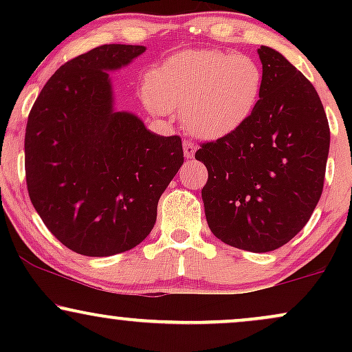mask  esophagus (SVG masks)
I'll return each mask as SVG.
<instances>
[{
	"label": "esophagus",
	"instance_id": "1",
	"mask_svg": "<svg viewBox=\"0 0 352 352\" xmlns=\"http://www.w3.org/2000/svg\"><path fill=\"white\" fill-rule=\"evenodd\" d=\"M195 144L193 142H188V140H184V153L187 159H193V155H195Z\"/></svg>",
	"mask_w": 352,
	"mask_h": 352
}]
</instances>
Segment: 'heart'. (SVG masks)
<instances>
[{
	"label": "heart",
	"instance_id": "1",
	"mask_svg": "<svg viewBox=\"0 0 352 352\" xmlns=\"http://www.w3.org/2000/svg\"><path fill=\"white\" fill-rule=\"evenodd\" d=\"M263 94V71L253 58L220 50L170 56L145 78V98L155 114L180 112L201 139H223L243 129Z\"/></svg>",
	"mask_w": 352,
	"mask_h": 352
}]
</instances>
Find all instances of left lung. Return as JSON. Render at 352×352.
<instances>
[{
  "instance_id": "8db88e82",
  "label": "left lung",
  "mask_w": 352,
  "mask_h": 352,
  "mask_svg": "<svg viewBox=\"0 0 352 352\" xmlns=\"http://www.w3.org/2000/svg\"><path fill=\"white\" fill-rule=\"evenodd\" d=\"M263 94L235 134L205 142V217L218 240L266 253L288 243L308 223L322 193L329 124L316 89L285 56L258 50Z\"/></svg>"
}]
</instances>
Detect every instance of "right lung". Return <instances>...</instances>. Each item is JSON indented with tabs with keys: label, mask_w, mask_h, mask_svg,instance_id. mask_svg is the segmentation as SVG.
<instances>
[{
	"label": "right lung",
	"mask_w": 352,
	"mask_h": 352,
	"mask_svg": "<svg viewBox=\"0 0 352 352\" xmlns=\"http://www.w3.org/2000/svg\"><path fill=\"white\" fill-rule=\"evenodd\" d=\"M145 51L104 44L67 60L26 124L28 193L47 230L84 256L127 252L147 238L157 204L184 164L179 135H157L116 112L107 71Z\"/></svg>",
	"instance_id": "obj_1"
}]
</instances>
